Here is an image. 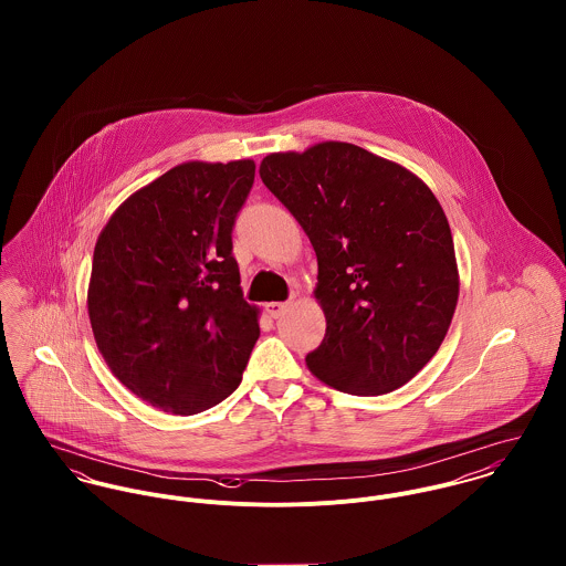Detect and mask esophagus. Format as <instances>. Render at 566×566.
Wrapping results in <instances>:
<instances>
[{
  "label": "esophagus",
  "mask_w": 566,
  "mask_h": 566,
  "mask_svg": "<svg viewBox=\"0 0 566 566\" xmlns=\"http://www.w3.org/2000/svg\"><path fill=\"white\" fill-rule=\"evenodd\" d=\"M287 310H290V305L287 303H268L265 305V312H268V316L270 318H283L285 314H287Z\"/></svg>",
  "instance_id": "obj_1"
}]
</instances>
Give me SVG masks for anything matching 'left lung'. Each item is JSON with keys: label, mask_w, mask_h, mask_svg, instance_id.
I'll return each mask as SVG.
<instances>
[{"label": "left lung", "mask_w": 566, "mask_h": 566, "mask_svg": "<svg viewBox=\"0 0 566 566\" xmlns=\"http://www.w3.org/2000/svg\"><path fill=\"white\" fill-rule=\"evenodd\" d=\"M259 174L318 256L326 333L310 370L357 397L401 388L436 355L458 305L440 202L401 165L339 142L268 155Z\"/></svg>", "instance_id": "8db88e82"}]
</instances>
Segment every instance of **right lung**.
Returning a JSON list of instances; mask_svg holds the SVG:
<instances>
[{
	"mask_svg": "<svg viewBox=\"0 0 566 566\" xmlns=\"http://www.w3.org/2000/svg\"><path fill=\"white\" fill-rule=\"evenodd\" d=\"M254 163H182L133 193L99 233L88 318L113 375L142 401L189 416L242 381L259 337L233 227Z\"/></svg>",
	"mask_w": 566,
	"mask_h": 566,
	"instance_id": "add662e5",
	"label": "right lung"
}]
</instances>
